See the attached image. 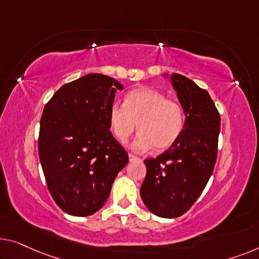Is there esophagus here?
Wrapping results in <instances>:
<instances>
[{"instance_id": "34e87169", "label": "esophagus", "mask_w": 259, "mask_h": 259, "mask_svg": "<svg viewBox=\"0 0 259 259\" xmlns=\"http://www.w3.org/2000/svg\"><path fill=\"white\" fill-rule=\"evenodd\" d=\"M129 161L130 163H134V161H141V158H138L136 156H134V154L129 153Z\"/></svg>"}]
</instances>
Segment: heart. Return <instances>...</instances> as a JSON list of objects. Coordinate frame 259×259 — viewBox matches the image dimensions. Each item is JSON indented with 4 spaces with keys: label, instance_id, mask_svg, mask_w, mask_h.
Segmentation results:
<instances>
[{
    "label": "heart",
    "instance_id": "b5f03b06",
    "mask_svg": "<svg viewBox=\"0 0 259 259\" xmlns=\"http://www.w3.org/2000/svg\"><path fill=\"white\" fill-rule=\"evenodd\" d=\"M110 130L121 143L128 142L137 129L131 149L144 152L156 146L163 151L175 144L183 134L185 114L180 103L166 99L153 88H138L125 95L124 105L114 102L108 111Z\"/></svg>",
    "mask_w": 259,
    "mask_h": 259
}]
</instances>
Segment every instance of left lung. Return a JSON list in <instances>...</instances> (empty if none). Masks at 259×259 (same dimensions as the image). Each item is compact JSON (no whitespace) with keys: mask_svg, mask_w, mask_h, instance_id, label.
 <instances>
[{"mask_svg":"<svg viewBox=\"0 0 259 259\" xmlns=\"http://www.w3.org/2000/svg\"><path fill=\"white\" fill-rule=\"evenodd\" d=\"M171 82L185 113L183 134L164 153L144 160L146 176L141 187L148 209L166 219L185 214L201 195L213 173L221 126L206 90L177 73Z\"/></svg>","mask_w":259,"mask_h":259,"instance_id":"left-lung-1","label":"left lung"}]
</instances>
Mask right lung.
<instances>
[{"label": "right lung", "mask_w": 259, "mask_h": 259, "mask_svg": "<svg viewBox=\"0 0 259 259\" xmlns=\"http://www.w3.org/2000/svg\"><path fill=\"white\" fill-rule=\"evenodd\" d=\"M122 90L114 78L91 73L60 87L44 107L38 140L41 168L53 200L69 215L96 213L128 164L108 119Z\"/></svg>", "instance_id": "1"}]
</instances>
